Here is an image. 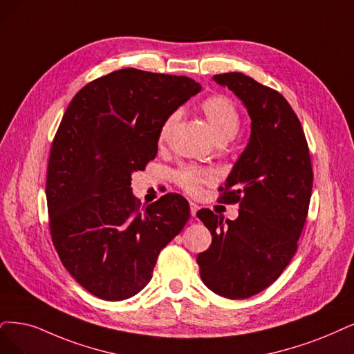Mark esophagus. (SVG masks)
I'll use <instances>...</instances> for the list:
<instances>
[{
  "mask_svg": "<svg viewBox=\"0 0 354 354\" xmlns=\"http://www.w3.org/2000/svg\"><path fill=\"white\" fill-rule=\"evenodd\" d=\"M189 208H191V216L192 217H195V214H197V212L200 210L198 204H195V203H189Z\"/></svg>",
  "mask_w": 354,
  "mask_h": 354,
  "instance_id": "1",
  "label": "esophagus"
}]
</instances>
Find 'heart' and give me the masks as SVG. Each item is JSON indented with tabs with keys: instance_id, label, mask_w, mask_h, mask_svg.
I'll use <instances>...</instances> for the list:
<instances>
[{
	"instance_id": "1",
	"label": "heart",
	"mask_w": 354,
	"mask_h": 354,
	"mask_svg": "<svg viewBox=\"0 0 354 354\" xmlns=\"http://www.w3.org/2000/svg\"><path fill=\"white\" fill-rule=\"evenodd\" d=\"M201 111L217 141H229L236 136L241 125V116L238 108L234 106V103L229 97L221 95L207 97L201 103ZM179 120L180 112L176 111L174 113H170L162 122L159 136H157L159 144H166L169 141ZM212 179L213 174L210 170L200 169L197 166H184L176 172L178 184L189 194H197L201 189V185L207 184V182H210Z\"/></svg>"
}]
</instances>
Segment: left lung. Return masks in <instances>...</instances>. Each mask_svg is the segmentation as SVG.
I'll use <instances>...</instances> for the list:
<instances>
[{
    "instance_id": "left-lung-1",
    "label": "left lung",
    "mask_w": 354,
    "mask_h": 354,
    "mask_svg": "<svg viewBox=\"0 0 354 354\" xmlns=\"http://www.w3.org/2000/svg\"><path fill=\"white\" fill-rule=\"evenodd\" d=\"M213 80L243 103L251 136L220 197L221 203H239V216L225 220L208 208L197 213L213 238L197 263L208 289L246 299L267 289L292 261L308 216L313 174L302 125L279 91L242 73L217 74Z\"/></svg>"
}]
</instances>
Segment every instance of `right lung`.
<instances>
[{
    "mask_svg": "<svg viewBox=\"0 0 354 354\" xmlns=\"http://www.w3.org/2000/svg\"><path fill=\"white\" fill-rule=\"evenodd\" d=\"M198 91L185 75L124 68L84 86L62 116L48 163L49 229L64 267L96 297L142 290L189 218L179 194L141 208L131 175L156 157L162 122Z\"/></svg>",
    "mask_w": 354,
    "mask_h": 354,
    "instance_id": "right-lung-1",
    "label": "right lung"
}]
</instances>
